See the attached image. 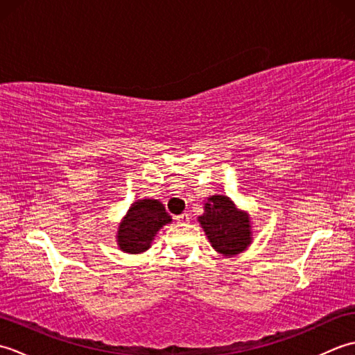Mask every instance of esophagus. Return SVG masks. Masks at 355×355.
I'll list each match as a JSON object with an SVG mask.
<instances>
[{
  "label": "esophagus",
  "instance_id": "1",
  "mask_svg": "<svg viewBox=\"0 0 355 355\" xmlns=\"http://www.w3.org/2000/svg\"><path fill=\"white\" fill-rule=\"evenodd\" d=\"M175 220H177V223L178 224H187L191 221V215L189 214H182V215H178V216H175Z\"/></svg>",
  "mask_w": 355,
  "mask_h": 355
}]
</instances>
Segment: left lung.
Here are the masks:
<instances>
[{"instance_id": "1", "label": "left lung", "mask_w": 355, "mask_h": 355, "mask_svg": "<svg viewBox=\"0 0 355 355\" xmlns=\"http://www.w3.org/2000/svg\"><path fill=\"white\" fill-rule=\"evenodd\" d=\"M210 245L223 256H236L253 243L252 218L238 209L227 195H210L205 202V214L198 216Z\"/></svg>"}]
</instances>
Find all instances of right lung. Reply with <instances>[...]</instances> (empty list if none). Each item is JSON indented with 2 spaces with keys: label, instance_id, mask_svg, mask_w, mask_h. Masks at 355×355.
I'll return each mask as SVG.
<instances>
[{
  "label": "right lung",
  "instance_id": "right-lung-1",
  "mask_svg": "<svg viewBox=\"0 0 355 355\" xmlns=\"http://www.w3.org/2000/svg\"><path fill=\"white\" fill-rule=\"evenodd\" d=\"M172 218L158 200L143 198L134 201L117 224L116 243L120 252L140 254L150 248L155 235Z\"/></svg>",
  "mask_w": 355,
  "mask_h": 355
}]
</instances>
